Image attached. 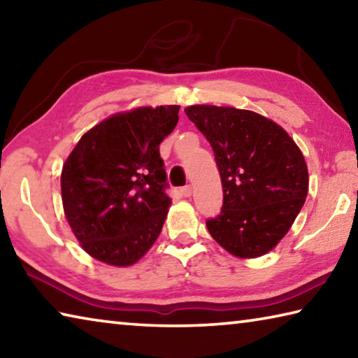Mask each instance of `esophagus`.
I'll list each match as a JSON object with an SVG mask.
<instances>
[{"instance_id": "obj_1", "label": "esophagus", "mask_w": 358, "mask_h": 358, "mask_svg": "<svg viewBox=\"0 0 358 358\" xmlns=\"http://www.w3.org/2000/svg\"><path fill=\"white\" fill-rule=\"evenodd\" d=\"M180 192H181V196H185V197H189L191 194H192V186H191V185H186V186L181 187Z\"/></svg>"}]
</instances>
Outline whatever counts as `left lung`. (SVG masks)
Here are the masks:
<instances>
[{
	"mask_svg": "<svg viewBox=\"0 0 358 358\" xmlns=\"http://www.w3.org/2000/svg\"><path fill=\"white\" fill-rule=\"evenodd\" d=\"M210 142L222 183V207L207 220L211 237L237 257L268 252L292 226L308 194L300 148L275 121L234 107L185 108Z\"/></svg>",
	"mask_w": 358,
	"mask_h": 358,
	"instance_id": "1",
	"label": "left lung"
}]
</instances>
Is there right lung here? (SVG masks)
<instances>
[{"mask_svg": "<svg viewBox=\"0 0 358 358\" xmlns=\"http://www.w3.org/2000/svg\"><path fill=\"white\" fill-rule=\"evenodd\" d=\"M180 106L138 107L101 121L72 150L62 172L64 215L90 256L136 264L159 237L171 197L159 145Z\"/></svg>", "mask_w": 358, "mask_h": 358, "instance_id": "1", "label": "right lung"}]
</instances>
